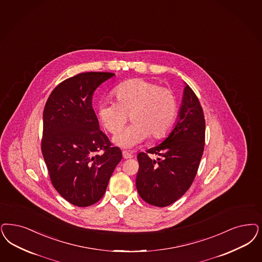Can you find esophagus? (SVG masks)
<instances>
[{"label":"esophagus","mask_w":262,"mask_h":262,"mask_svg":"<svg viewBox=\"0 0 262 262\" xmlns=\"http://www.w3.org/2000/svg\"><path fill=\"white\" fill-rule=\"evenodd\" d=\"M123 158L124 159H132L133 155L128 153V152H126V151H123Z\"/></svg>","instance_id":"esophagus-1"}]
</instances>
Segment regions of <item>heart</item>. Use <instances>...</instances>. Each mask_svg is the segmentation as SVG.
<instances>
[{
    "mask_svg": "<svg viewBox=\"0 0 262 262\" xmlns=\"http://www.w3.org/2000/svg\"><path fill=\"white\" fill-rule=\"evenodd\" d=\"M116 101L99 102L98 116L111 135H117L127 121L133 122L114 137L115 144L133 148L150 136L162 138L169 132L177 113V100L172 91L145 79H132L112 92Z\"/></svg>",
    "mask_w": 262,
    "mask_h": 262,
    "instance_id": "b5f03b06",
    "label": "heart"
}]
</instances>
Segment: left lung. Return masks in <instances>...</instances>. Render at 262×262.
<instances>
[{"mask_svg":"<svg viewBox=\"0 0 262 262\" xmlns=\"http://www.w3.org/2000/svg\"><path fill=\"white\" fill-rule=\"evenodd\" d=\"M205 144V119L199 99L186 84L171 133L161 144L138 154L136 189L145 202L165 207L190 189ZM150 153L160 158L152 160Z\"/></svg>","mask_w":262,"mask_h":262,"instance_id":"obj_1","label":"left lung"}]
</instances>
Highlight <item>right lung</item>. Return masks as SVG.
I'll list each match as a JSON object with an SVG mask.
<instances>
[{"instance_id":"obj_1","label":"right lung","mask_w":262,"mask_h":262,"mask_svg":"<svg viewBox=\"0 0 262 262\" xmlns=\"http://www.w3.org/2000/svg\"><path fill=\"white\" fill-rule=\"evenodd\" d=\"M115 74L83 72L60 83L43 110L41 152L56 190L78 207L101 199L116 165L122 160L99 129L92 99L101 83Z\"/></svg>"}]
</instances>
